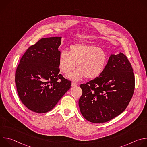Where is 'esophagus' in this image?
I'll return each instance as SVG.
<instances>
[{
	"label": "esophagus",
	"mask_w": 147,
	"mask_h": 147,
	"mask_svg": "<svg viewBox=\"0 0 147 147\" xmlns=\"http://www.w3.org/2000/svg\"><path fill=\"white\" fill-rule=\"evenodd\" d=\"M77 86H78V84H77L76 82H71V86L72 87H77Z\"/></svg>",
	"instance_id": "1"
}]
</instances>
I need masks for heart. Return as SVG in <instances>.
<instances>
[{
	"label": "heart",
	"instance_id": "1",
	"mask_svg": "<svg viewBox=\"0 0 147 147\" xmlns=\"http://www.w3.org/2000/svg\"><path fill=\"white\" fill-rule=\"evenodd\" d=\"M107 60L106 52L92 44L77 42L69 47V52L63 50L59 55V66L61 71L68 74L77 70L67 77L73 81H78L85 77L93 79L99 76L105 66Z\"/></svg>",
	"mask_w": 147,
	"mask_h": 147
}]
</instances>
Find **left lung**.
<instances>
[{
  "mask_svg": "<svg viewBox=\"0 0 147 147\" xmlns=\"http://www.w3.org/2000/svg\"><path fill=\"white\" fill-rule=\"evenodd\" d=\"M78 105L86 120L94 123L108 121L128 106L135 87L133 70L126 56L111 55L99 77L80 85Z\"/></svg>",
  "mask_w": 147,
  "mask_h": 147,
  "instance_id": "obj_1",
  "label": "left lung"
}]
</instances>
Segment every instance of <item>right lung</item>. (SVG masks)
Segmentation results:
<instances>
[{"instance_id":"add662e5","label":"right lung","mask_w":147,"mask_h":147,"mask_svg":"<svg viewBox=\"0 0 147 147\" xmlns=\"http://www.w3.org/2000/svg\"><path fill=\"white\" fill-rule=\"evenodd\" d=\"M61 37L42 38L27 49L15 75L18 96L32 112L52 110L70 88L71 82L59 73L58 49Z\"/></svg>"}]
</instances>
